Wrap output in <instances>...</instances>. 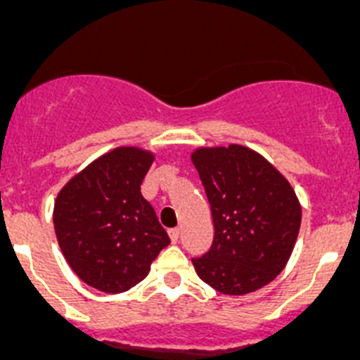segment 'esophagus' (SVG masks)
<instances>
[{
    "label": "esophagus",
    "instance_id": "esophagus-1",
    "mask_svg": "<svg viewBox=\"0 0 360 360\" xmlns=\"http://www.w3.org/2000/svg\"><path fill=\"white\" fill-rule=\"evenodd\" d=\"M168 235H170V240H172L174 244H176V242L179 240V236H181V229H179V228H174V229H170V231H168Z\"/></svg>",
    "mask_w": 360,
    "mask_h": 360
}]
</instances>
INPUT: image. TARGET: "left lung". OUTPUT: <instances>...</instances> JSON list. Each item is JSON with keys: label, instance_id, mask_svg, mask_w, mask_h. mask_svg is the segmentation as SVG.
<instances>
[{"label": "left lung", "instance_id": "obj_1", "mask_svg": "<svg viewBox=\"0 0 360 360\" xmlns=\"http://www.w3.org/2000/svg\"><path fill=\"white\" fill-rule=\"evenodd\" d=\"M213 217V240L192 258L202 281L222 294H248L281 273L301 224L296 193L260 154L229 145L192 154Z\"/></svg>", "mask_w": 360, "mask_h": 360}]
</instances>
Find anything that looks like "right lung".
<instances>
[{
    "label": "right lung",
    "instance_id": "right-lung-1",
    "mask_svg": "<svg viewBox=\"0 0 360 360\" xmlns=\"http://www.w3.org/2000/svg\"><path fill=\"white\" fill-rule=\"evenodd\" d=\"M140 148H115L57 195L55 235L77 276L102 292H124L148 274L170 244L140 186L152 165Z\"/></svg>",
    "mask_w": 360,
    "mask_h": 360
}]
</instances>
